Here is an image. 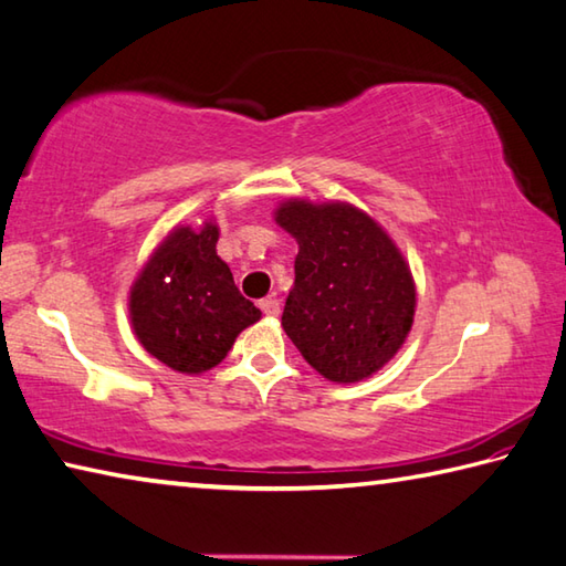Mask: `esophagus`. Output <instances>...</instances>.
<instances>
[{
	"label": "esophagus",
	"instance_id": "1",
	"mask_svg": "<svg viewBox=\"0 0 566 566\" xmlns=\"http://www.w3.org/2000/svg\"><path fill=\"white\" fill-rule=\"evenodd\" d=\"M260 310H262L266 316H276V314H280L282 306H280V300H274V296H266V300L260 302Z\"/></svg>",
	"mask_w": 566,
	"mask_h": 566
}]
</instances>
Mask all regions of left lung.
I'll return each instance as SVG.
<instances>
[{"label": "left lung", "mask_w": 566, "mask_h": 566, "mask_svg": "<svg viewBox=\"0 0 566 566\" xmlns=\"http://www.w3.org/2000/svg\"><path fill=\"white\" fill-rule=\"evenodd\" d=\"M276 222L300 242L282 314L286 336L328 381L376 374L403 346L416 312V286L396 244L344 202L290 200Z\"/></svg>", "instance_id": "left-lung-1"}]
</instances>
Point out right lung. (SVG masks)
<instances>
[{
  "label": "right lung",
  "instance_id": "right-lung-1",
  "mask_svg": "<svg viewBox=\"0 0 566 566\" xmlns=\"http://www.w3.org/2000/svg\"><path fill=\"white\" fill-rule=\"evenodd\" d=\"M212 222L200 232L180 228L143 266L130 292V322L138 342L180 374L218 366L234 338L262 312L234 286L218 250Z\"/></svg>",
  "mask_w": 566,
  "mask_h": 566
}]
</instances>
